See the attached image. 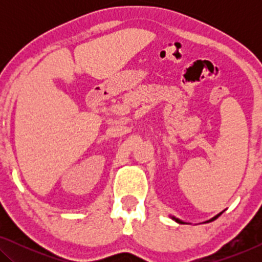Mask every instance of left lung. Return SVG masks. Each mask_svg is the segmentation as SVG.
Returning <instances> with one entry per match:
<instances>
[{
    "label": "left lung",
    "mask_w": 262,
    "mask_h": 262,
    "mask_svg": "<svg viewBox=\"0 0 262 262\" xmlns=\"http://www.w3.org/2000/svg\"><path fill=\"white\" fill-rule=\"evenodd\" d=\"M222 213H223V212L218 213V214H217V216H214L213 218H211V220H210V221H207V223H209V222H212V221H214V220H217V218H218V217H220ZM173 220H174L175 222H178V223H180V224H184V222H182V221H180V220H178V218H175V217H173Z\"/></svg>",
    "instance_id": "obj_1"
}]
</instances>
